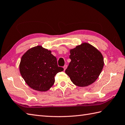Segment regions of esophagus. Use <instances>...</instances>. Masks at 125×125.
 <instances>
[{
    "label": "esophagus",
    "instance_id": "1",
    "mask_svg": "<svg viewBox=\"0 0 125 125\" xmlns=\"http://www.w3.org/2000/svg\"><path fill=\"white\" fill-rule=\"evenodd\" d=\"M67 65H65L64 66H63V69H64V71L66 69V68H67Z\"/></svg>",
    "mask_w": 125,
    "mask_h": 125
}]
</instances>
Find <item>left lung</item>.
Listing matches in <instances>:
<instances>
[{"mask_svg": "<svg viewBox=\"0 0 125 125\" xmlns=\"http://www.w3.org/2000/svg\"><path fill=\"white\" fill-rule=\"evenodd\" d=\"M70 58L71 62L65 73L72 82L79 87L93 83L104 67V58L101 52L86 42L71 50Z\"/></svg>", "mask_w": 125, "mask_h": 125, "instance_id": "left-lung-1", "label": "left lung"}]
</instances>
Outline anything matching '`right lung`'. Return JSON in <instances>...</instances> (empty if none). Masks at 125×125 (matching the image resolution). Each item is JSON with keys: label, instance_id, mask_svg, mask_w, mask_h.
Wrapping results in <instances>:
<instances>
[{"label": "right lung", "instance_id": "right-lung-1", "mask_svg": "<svg viewBox=\"0 0 125 125\" xmlns=\"http://www.w3.org/2000/svg\"><path fill=\"white\" fill-rule=\"evenodd\" d=\"M19 70L22 78L31 88L45 92L53 85L55 75L63 68L58 66L57 58L51 51L37 46L22 56Z\"/></svg>", "mask_w": 125, "mask_h": 125}]
</instances>
